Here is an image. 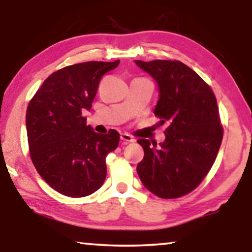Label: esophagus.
<instances>
[{"label": "esophagus", "mask_w": 252, "mask_h": 252, "mask_svg": "<svg viewBox=\"0 0 252 252\" xmlns=\"http://www.w3.org/2000/svg\"><path fill=\"white\" fill-rule=\"evenodd\" d=\"M120 140H122L123 144H127V143H130V142H135V139H134L132 135H129V134H127V133L120 134Z\"/></svg>", "instance_id": "esophagus-1"}]
</instances>
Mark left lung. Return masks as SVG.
<instances>
[{"label":"left lung","mask_w":252,"mask_h":252,"mask_svg":"<svg viewBox=\"0 0 252 252\" xmlns=\"http://www.w3.org/2000/svg\"><path fill=\"white\" fill-rule=\"evenodd\" d=\"M157 82L159 98L154 113L166 123L165 141L144 150L137 174L144 187L160 198L181 197L197 187L211 170L222 141L216 96L194 70L179 61H134Z\"/></svg>","instance_id":"obj_1"}]
</instances>
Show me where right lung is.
<instances>
[{
	"label": "right lung",
	"instance_id": "obj_1",
	"mask_svg": "<svg viewBox=\"0 0 252 252\" xmlns=\"http://www.w3.org/2000/svg\"><path fill=\"white\" fill-rule=\"evenodd\" d=\"M115 62H85L48 77L26 111L30 155L44 181L70 197L95 192L106 177V155L118 147L119 133L98 134L86 124L103 74Z\"/></svg>",
	"mask_w": 252,
	"mask_h": 252
}]
</instances>
